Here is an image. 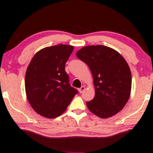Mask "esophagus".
<instances>
[{
    "label": "esophagus",
    "instance_id": "esophagus-1",
    "mask_svg": "<svg viewBox=\"0 0 153 153\" xmlns=\"http://www.w3.org/2000/svg\"><path fill=\"white\" fill-rule=\"evenodd\" d=\"M85 89H86V88H85V86H81L80 88H79V93H80V94H81V93H83L84 91V90Z\"/></svg>",
    "mask_w": 153,
    "mask_h": 153
}]
</instances>
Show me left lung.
Wrapping results in <instances>:
<instances>
[{"instance_id": "left-lung-1", "label": "left lung", "mask_w": 153, "mask_h": 153, "mask_svg": "<svg viewBox=\"0 0 153 153\" xmlns=\"http://www.w3.org/2000/svg\"><path fill=\"white\" fill-rule=\"evenodd\" d=\"M76 56L87 64L94 78L96 94L93 100L86 102L88 110L102 119L122 110L131 89V73L124 57L102 45L82 48Z\"/></svg>"}]
</instances>
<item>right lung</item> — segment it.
Here are the masks:
<instances>
[{"mask_svg":"<svg viewBox=\"0 0 153 153\" xmlns=\"http://www.w3.org/2000/svg\"><path fill=\"white\" fill-rule=\"evenodd\" d=\"M74 46L59 44L37 52L25 75L27 100L40 115L55 118L66 110L78 93L69 84L65 64Z\"/></svg>","mask_w":153,"mask_h":153,"instance_id":"obj_1","label":"right lung"}]
</instances>
